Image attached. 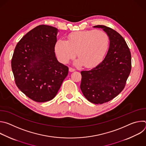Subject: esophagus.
I'll return each mask as SVG.
<instances>
[{
  "label": "esophagus",
  "instance_id": "obj_1",
  "mask_svg": "<svg viewBox=\"0 0 146 146\" xmlns=\"http://www.w3.org/2000/svg\"><path fill=\"white\" fill-rule=\"evenodd\" d=\"M75 70H75L74 69H73V68H71V67H70V68H69V71H70V72H74Z\"/></svg>",
  "mask_w": 146,
  "mask_h": 146
}]
</instances>
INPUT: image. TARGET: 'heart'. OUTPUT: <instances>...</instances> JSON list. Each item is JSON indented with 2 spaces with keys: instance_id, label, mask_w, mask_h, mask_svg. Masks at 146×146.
Returning a JSON list of instances; mask_svg holds the SVG:
<instances>
[{
  "instance_id": "obj_1",
  "label": "heart",
  "mask_w": 146,
  "mask_h": 146,
  "mask_svg": "<svg viewBox=\"0 0 146 146\" xmlns=\"http://www.w3.org/2000/svg\"><path fill=\"white\" fill-rule=\"evenodd\" d=\"M109 44V37L105 32L95 30L79 31L70 34L68 40H58L55 51L62 63L68 64L77 54L79 58L75 62L76 65L93 68L102 62Z\"/></svg>"
}]
</instances>
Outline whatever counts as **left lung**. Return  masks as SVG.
Masks as SVG:
<instances>
[{
	"mask_svg": "<svg viewBox=\"0 0 146 146\" xmlns=\"http://www.w3.org/2000/svg\"><path fill=\"white\" fill-rule=\"evenodd\" d=\"M109 37L110 46L103 60L90 70L81 71V90L86 98L94 104L106 103L125 88L131 71V54L125 40L117 32L104 25Z\"/></svg>",
	"mask_w": 146,
	"mask_h": 146,
	"instance_id": "8db88e82",
	"label": "left lung"
}]
</instances>
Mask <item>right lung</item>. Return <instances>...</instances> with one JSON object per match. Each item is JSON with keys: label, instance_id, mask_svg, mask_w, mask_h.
Returning a JSON list of instances; mask_svg holds the SVG:
<instances>
[{"label": "right lung", "instance_id": "add662e5", "mask_svg": "<svg viewBox=\"0 0 146 146\" xmlns=\"http://www.w3.org/2000/svg\"><path fill=\"white\" fill-rule=\"evenodd\" d=\"M58 32L51 26L38 25L24 36L14 49L11 69L15 84L37 102L52 100L68 74V67L55 57Z\"/></svg>", "mask_w": 146, "mask_h": 146}]
</instances>
